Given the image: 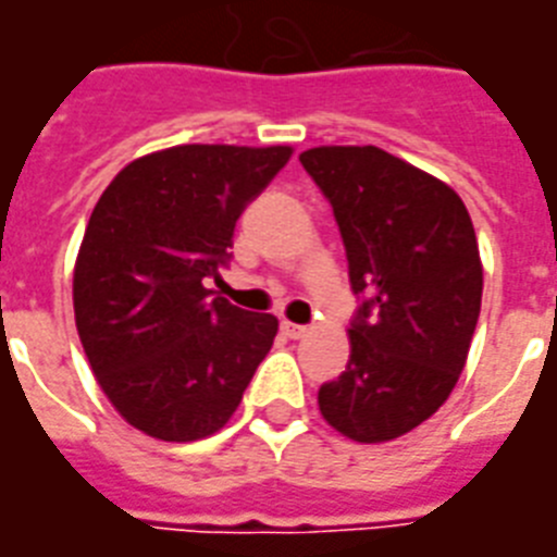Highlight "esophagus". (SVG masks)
<instances>
[{"mask_svg":"<svg viewBox=\"0 0 557 557\" xmlns=\"http://www.w3.org/2000/svg\"><path fill=\"white\" fill-rule=\"evenodd\" d=\"M282 331L287 334L290 339H301L308 337V327L305 325H296V322H282Z\"/></svg>","mask_w":557,"mask_h":557,"instance_id":"1","label":"esophagus"}]
</instances>
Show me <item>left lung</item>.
I'll return each instance as SVG.
<instances>
[{"label": "left lung", "instance_id": "left-lung-1", "mask_svg": "<svg viewBox=\"0 0 557 557\" xmlns=\"http://www.w3.org/2000/svg\"><path fill=\"white\" fill-rule=\"evenodd\" d=\"M299 162L366 293L346 372L319 389V412L351 442H392L450 398L471 351L482 305L471 214L450 185L374 145H322Z\"/></svg>", "mask_w": 557, "mask_h": 557}]
</instances>
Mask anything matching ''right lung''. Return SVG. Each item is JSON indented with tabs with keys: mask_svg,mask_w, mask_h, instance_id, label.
Masks as SVG:
<instances>
[{
	"mask_svg": "<svg viewBox=\"0 0 557 557\" xmlns=\"http://www.w3.org/2000/svg\"><path fill=\"white\" fill-rule=\"evenodd\" d=\"M293 148L176 145L103 188L77 249L72 301L86 360L119 416L150 438L197 442L238 409L278 319L211 296L240 211Z\"/></svg>",
	"mask_w": 557,
	"mask_h": 557,
	"instance_id": "obj_1",
	"label": "right lung"
}]
</instances>
